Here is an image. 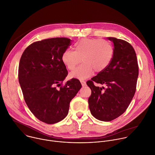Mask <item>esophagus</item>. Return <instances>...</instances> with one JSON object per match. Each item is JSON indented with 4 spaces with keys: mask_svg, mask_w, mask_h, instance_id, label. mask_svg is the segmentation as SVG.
<instances>
[{
    "mask_svg": "<svg viewBox=\"0 0 155 155\" xmlns=\"http://www.w3.org/2000/svg\"><path fill=\"white\" fill-rule=\"evenodd\" d=\"M81 83L82 84V85L84 87V86H85L86 85V82L84 81H81Z\"/></svg>",
    "mask_w": 155,
    "mask_h": 155,
    "instance_id": "obj_1",
    "label": "esophagus"
}]
</instances>
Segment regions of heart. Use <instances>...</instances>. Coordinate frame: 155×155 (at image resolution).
I'll list each match as a JSON object with an SVG mask.
<instances>
[{
    "label": "heart",
    "mask_w": 155,
    "mask_h": 155,
    "mask_svg": "<svg viewBox=\"0 0 155 155\" xmlns=\"http://www.w3.org/2000/svg\"><path fill=\"white\" fill-rule=\"evenodd\" d=\"M114 54L112 45L106 40L82 39L74 44V51L66 50L61 56L64 65L73 70L81 62L82 64L70 74L72 78L84 80L95 72L104 71L110 65Z\"/></svg>",
    "instance_id": "1"
}]
</instances>
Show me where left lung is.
I'll list each match as a JSON object with an SVG mask.
<instances>
[{
	"label": "left lung",
	"mask_w": 155,
	"mask_h": 155,
	"mask_svg": "<svg viewBox=\"0 0 155 155\" xmlns=\"http://www.w3.org/2000/svg\"><path fill=\"white\" fill-rule=\"evenodd\" d=\"M107 39L114 44L113 59L107 69L87 82L91 90L88 98L90 112L97 119L106 122L125 111L134 95L139 74L136 54L131 44L115 38ZM94 82L106 84L107 87H96Z\"/></svg>",
	"instance_id": "8db88e82"
}]
</instances>
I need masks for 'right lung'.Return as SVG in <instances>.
I'll use <instances>...</instances> for the list:
<instances>
[{
    "instance_id": "right-lung-1",
    "label": "right lung",
    "mask_w": 155,
    "mask_h": 155,
    "mask_svg": "<svg viewBox=\"0 0 155 155\" xmlns=\"http://www.w3.org/2000/svg\"><path fill=\"white\" fill-rule=\"evenodd\" d=\"M71 42L68 38H55L33 42L20 59L18 78L25 101L32 113L48 124L67 116L70 101L82 87L75 78L62 84L68 71L61 56Z\"/></svg>"
}]
</instances>
